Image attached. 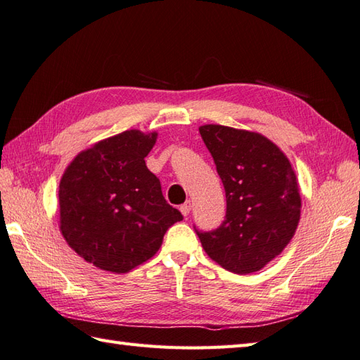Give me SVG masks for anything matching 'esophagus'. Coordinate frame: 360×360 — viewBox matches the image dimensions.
<instances>
[{
  "label": "esophagus",
  "mask_w": 360,
  "mask_h": 360,
  "mask_svg": "<svg viewBox=\"0 0 360 360\" xmlns=\"http://www.w3.org/2000/svg\"><path fill=\"white\" fill-rule=\"evenodd\" d=\"M180 211H181V214H183V215H185V217H188L189 212H191V202L188 200V202L183 203V205L180 206Z\"/></svg>",
  "instance_id": "1"
}]
</instances>
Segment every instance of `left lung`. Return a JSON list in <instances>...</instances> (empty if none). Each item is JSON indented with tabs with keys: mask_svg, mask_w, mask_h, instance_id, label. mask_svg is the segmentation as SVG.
Here are the masks:
<instances>
[{
	"mask_svg": "<svg viewBox=\"0 0 360 360\" xmlns=\"http://www.w3.org/2000/svg\"><path fill=\"white\" fill-rule=\"evenodd\" d=\"M226 194L225 220L195 229L203 250L221 268L259 271L290 243L300 219V194L288 158L260 134L220 124L202 126Z\"/></svg>",
	"mask_w": 360,
	"mask_h": 360,
	"instance_id": "obj_1",
	"label": "left lung"
}]
</instances>
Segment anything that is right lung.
Masks as SVG:
<instances>
[{
    "instance_id": "1",
    "label": "right lung",
    "mask_w": 360,
    "mask_h": 360,
    "mask_svg": "<svg viewBox=\"0 0 360 360\" xmlns=\"http://www.w3.org/2000/svg\"><path fill=\"white\" fill-rule=\"evenodd\" d=\"M157 134L124 131L78 154L60 181V229L79 257L127 273L158 251L183 215L165 200L145 157Z\"/></svg>"
}]
</instances>
